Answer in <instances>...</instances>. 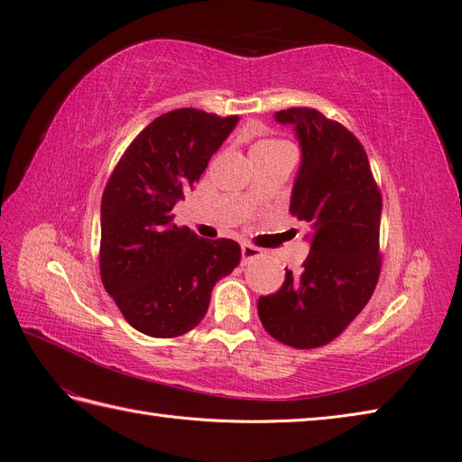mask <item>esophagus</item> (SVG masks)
<instances>
[{
	"instance_id": "obj_1",
	"label": "esophagus",
	"mask_w": 462,
	"mask_h": 462,
	"mask_svg": "<svg viewBox=\"0 0 462 462\" xmlns=\"http://www.w3.org/2000/svg\"><path fill=\"white\" fill-rule=\"evenodd\" d=\"M261 255H263V251H261L259 247L249 245V244H244V245H242V261H244V263H249V261L257 259V257H261Z\"/></svg>"
}]
</instances>
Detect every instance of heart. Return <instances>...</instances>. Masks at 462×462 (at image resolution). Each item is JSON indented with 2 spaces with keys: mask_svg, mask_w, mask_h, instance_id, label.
<instances>
[{
  "mask_svg": "<svg viewBox=\"0 0 462 462\" xmlns=\"http://www.w3.org/2000/svg\"><path fill=\"white\" fill-rule=\"evenodd\" d=\"M282 147H288L286 143H282L278 140H263L257 142L255 145L251 147V155L253 153H261V152H274V150H282Z\"/></svg>",
  "mask_w": 462,
  "mask_h": 462,
  "instance_id": "obj_1",
  "label": "heart"
}]
</instances>
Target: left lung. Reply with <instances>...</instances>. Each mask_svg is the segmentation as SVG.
Wrapping results in <instances>:
<instances>
[{"mask_svg": "<svg viewBox=\"0 0 462 462\" xmlns=\"http://www.w3.org/2000/svg\"><path fill=\"white\" fill-rule=\"evenodd\" d=\"M301 145L290 213L310 228L301 274L286 269L282 288L259 297V319L295 349L330 344L368 303L380 276L382 196L361 142L309 107L274 113Z\"/></svg>", "mask_w": 462, "mask_h": 462, "instance_id": "left-lung-1", "label": "left lung"}]
</instances>
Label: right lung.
<instances>
[{"mask_svg":"<svg viewBox=\"0 0 462 462\" xmlns=\"http://www.w3.org/2000/svg\"><path fill=\"white\" fill-rule=\"evenodd\" d=\"M240 116L174 109L157 116L115 167L101 198L99 271L126 322L152 337L189 332L242 257L234 240L178 228L184 199Z\"/></svg>","mask_w":462,"mask_h":462,"instance_id":"obj_1","label":"right lung"}]
</instances>
